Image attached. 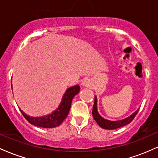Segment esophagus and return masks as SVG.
Masks as SVG:
<instances>
[{
	"label": "esophagus",
	"mask_w": 158,
	"mask_h": 158,
	"mask_svg": "<svg viewBox=\"0 0 158 158\" xmlns=\"http://www.w3.org/2000/svg\"><path fill=\"white\" fill-rule=\"evenodd\" d=\"M90 84V81L89 79H85V80L82 82V86L85 87H89Z\"/></svg>",
	"instance_id": "esophagus-1"
}]
</instances>
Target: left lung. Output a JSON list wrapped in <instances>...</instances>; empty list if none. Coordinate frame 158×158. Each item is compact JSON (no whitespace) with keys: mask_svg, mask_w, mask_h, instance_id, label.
<instances>
[{"mask_svg":"<svg viewBox=\"0 0 158 158\" xmlns=\"http://www.w3.org/2000/svg\"><path fill=\"white\" fill-rule=\"evenodd\" d=\"M139 109L135 110L131 115H130L129 117H126V118L120 119V120H116V121H112V120H108L103 118L102 116L99 114L97 110V96H95L94 98V104L93 107V110H92V115H93L94 119H95L96 122L97 123V124L99 125L101 128H104V129H108V130H113L116 129V128H121V127L126 126V125L129 124L133 120V119L135 118V117L137 115V112H138Z\"/></svg>","mask_w":158,"mask_h":158,"instance_id":"obj_1","label":"left lung"}]
</instances>
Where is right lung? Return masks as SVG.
Instances as JSON below:
<instances>
[{"label":"right lung","instance_id":"right-lung-1","mask_svg":"<svg viewBox=\"0 0 158 158\" xmlns=\"http://www.w3.org/2000/svg\"><path fill=\"white\" fill-rule=\"evenodd\" d=\"M79 90L80 87L79 85H75L68 88L63 95L59 107L51 114H49L48 115L42 116V117H30L25 114L22 110L20 109V110L25 119L33 126L46 128H55L61 125V123L67 117L70 109L73 98L79 93Z\"/></svg>","mask_w":158,"mask_h":158}]
</instances>
